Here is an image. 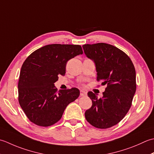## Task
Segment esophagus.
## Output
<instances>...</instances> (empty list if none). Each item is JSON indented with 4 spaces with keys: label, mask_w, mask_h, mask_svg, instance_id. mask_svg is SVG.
<instances>
[{
    "label": "esophagus",
    "mask_w": 154,
    "mask_h": 154,
    "mask_svg": "<svg viewBox=\"0 0 154 154\" xmlns=\"http://www.w3.org/2000/svg\"><path fill=\"white\" fill-rule=\"evenodd\" d=\"M86 94H87V93H86V92H85V91L80 90V96H85Z\"/></svg>",
    "instance_id": "esophagus-1"
}]
</instances>
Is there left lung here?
<instances>
[{"label":"left lung","instance_id":"1","mask_svg":"<svg viewBox=\"0 0 154 154\" xmlns=\"http://www.w3.org/2000/svg\"><path fill=\"white\" fill-rule=\"evenodd\" d=\"M82 47L86 56L94 62L97 80L107 84L101 98L88 92L92 105L86 111L85 118L93 126L106 129L119 123L131 107L136 90V70L129 56L117 47L106 43Z\"/></svg>","mask_w":154,"mask_h":154}]
</instances>
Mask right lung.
I'll return each instance as SVG.
<instances>
[{"label": "right lung", "instance_id": "obj_1", "mask_svg": "<svg viewBox=\"0 0 154 154\" xmlns=\"http://www.w3.org/2000/svg\"><path fill=\"white\" fill-rule=\"evenodd\" d=\"M82 54L80 45L54 44L36 50L25 60L18 84V102L30 122L44 127L54 124L78 98L76 88L58 92L54 83L65 75L69 60Z\"/></svg>", "mask_w": 154, "mask_h": 154}]
</instances>
